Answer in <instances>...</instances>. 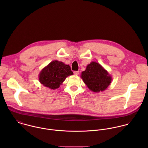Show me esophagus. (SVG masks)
<instances>
[{
    "label": "esophagus",
    "instance_id": "obj_1",
    "mask_svg": "<svg viewBox=\"0 0 148 148\" xmlns=\"http://www.w3.org/2000/svg\"><path fill=\"white\" fill-rule=\"evenodd\" d=\"M73 73H74V75H79V71H74L73 72Z\"/></svg>",
    "mask_w": 148,
    "mask_h": 148
}]
</instances>
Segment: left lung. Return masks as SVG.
I'll list each match as a JSON object with an SVG mask.
<instances>
[{"label":"left lung","mask_w":148,"mask_h":148,"mask_svg":"<svg viewBox=\"0 0 148 148\" xmlns=\"http://www.w3.org/2000/svg\"><path fill=\"white\" fill-rule=\"evenodd\" d=\"M81 77L87 87L96 93L103 92L110 84L112 76L100 64L96 62L89 64Z\"/></svg>","instance_id":"obj_1"}]
</instances>
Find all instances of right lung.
Here are the masks:
<instances>
[{
    "instance_id": "add662e5",
    "label": "right lung",
    "mask_w": 148,
    "mask_h": 148,
    "mask_svg": "<svg viewBox=\"0 0 148 148\" xmlns=\"http://www.w3.org/2000/svg\"><path fill=\"white\" fill-rule=\"evenodd\" d=\"M72 75L73 73L69 65L53 60L42 68L39 74V80L45 87L56 89L68 76Z\"/></svg>"
}]
</instances>
